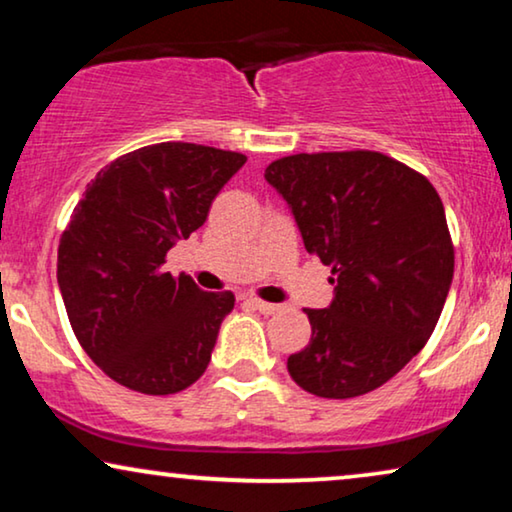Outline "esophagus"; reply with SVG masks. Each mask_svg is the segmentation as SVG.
I'll list each match as a JSON object with an SVG mask.
<instances>
[{
	"label": "esophagus",
	"mask_w": 512,
	"mask_h": 512,
	"mask_svg": "<svg viewBox=\"0 0 512 512\" xmlns=\"http://www.w3.org/2000/svg\"><path fill=\"white\" fill-rule=\"evenodd\" d=\"M249 303L254 305L261 314H275V312H279V305L265 303V300H261V298H249Z\"/></svg>",
	"instance_id": "1"
}]
</instances>
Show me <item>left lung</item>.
I'll return each mask as SVG.
<instances>
[{
    "label": "left lung",
    "instance_id": "left-lung-1",
    "mask_svg": "<svg viewBox=\"0 0 512 512\" xmlns=\"http://www.w3.org/2000/svg\"><path fill=\"white\" fill-rule=\"evenodd\" d=\"M265 179L335 284L326 310L305 307L312 338L286 361L293 382L321 398L382 387L431 338L450 291L440 195L424 174L363 149L279 158Z\"/></svg>",
    "mask_w": 512,
    "mask_h": 512
}]
</instances>
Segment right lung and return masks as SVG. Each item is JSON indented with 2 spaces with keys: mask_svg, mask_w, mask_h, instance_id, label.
<instances>
[{
  "mask_svg": "<svg viewBox=\"0 0 512 512\" xmlns=\"http://www.w3.org/2000/svg\"><path fill=\"white\" fill-rule=\"evenodd\" d=\"M244 163L214 146H142L102 167L74 207L58 247L60 293L76 340L114 382L167 396L207 370L235 296L160 268Z\"/></svg>",
  "mask_w": 512,
  "mask_h": 512,
  "instance_id": "1",
  "label": "right lung"
}]
</instances>
